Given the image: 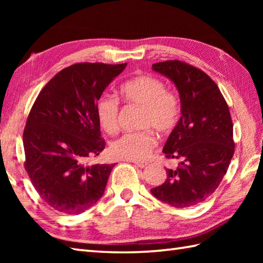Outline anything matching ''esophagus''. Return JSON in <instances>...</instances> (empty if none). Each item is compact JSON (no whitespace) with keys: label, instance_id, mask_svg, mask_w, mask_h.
<instances>
[{"label":"esophagus","instance_id":"esophagus-1","mask_svg":"<svg viewBox=\"0 0 263 263\" xmlns=\"http://www.w3.org/2000/svg\"><path fill=\"white\" fill-rule=\"evenodd\" d=\"M133 164H136V166H138L139 168H144L148 165V163H146V161H132Z\"/></svg>","mask_w":263,"mask_h":263}]
</instances>
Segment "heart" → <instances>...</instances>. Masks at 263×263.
Here are the masks:
<instances>
[{
	"instance_id": "1",
	"label": "heart",
	"mask_w": 263,
	"mask_h": 263,
	"mask_svg": "<svg viewBox=\"0 0 263 263\" xmlns=\"http://www.w3.org/2000/svg\"><path fill=\"white\" fill-rule=\"evenodd\" d=\"M120 96L125 103L143 107L141 127H152L161 135H168L181 117L180 100L165 83L149 74H142L125 81L120 87ZM120 105L116 97L104 93L97 100L96 113L105 132L113 135L119 128ZM157 146V139L149 128L130 132L110 143L109 153L115 158L126 160L147 159Z\"/></svg>"
}]
</instances>
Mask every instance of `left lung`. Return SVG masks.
<instances>
[{
	"label": "left lung",
	"instance_id": "1",
	"mask_svg": "<svg viewBox=\"0 0 263 263\" xmlns=\"http://www.w3.org/2000/svg\"><path fill=\"white\" fill-rule=\"evenodd\" d=\"M153 70L175 83L182 115L163 149L166 158L180 163L175 170H166V181L152 193L176 208L197 205L216 191L233 158L230 108L202 70L178 60L155 63Z\"/></svg>",
	"mask_w": 263,
	"mask_h": 263
}]
</instances>
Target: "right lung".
<instances>
[{
	"label": "right lung",
	"mask_w": 263,
	"mask_h": 263,
	"mask_svg": "<svg viewBox=\"0 0 263 263\" xmlns=\"http://www.w3.org/2000/svg\"><path fill=\"white\" fill-rule=\"evenodd\" d=\"M125 66L70 65L42 89L28 115L25 168L41 198L62 214H81L104 194L114 164H87L105 149L96 104Z\"/></svg>",
	"instance_id": "1"
}]
</instances>
